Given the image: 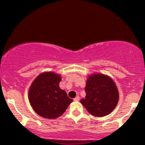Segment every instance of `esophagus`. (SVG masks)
I'll use <instances>...</instances> for the list:
<instances>
[{
	"mask_svg": "<svg viewBox=\"0 0 145 145\" xmlns=\"http://www.w3.org/2000/svg\"><path fill=\"white\" fill-rule=\"evenodd\" d=\"M74 101H80V97H78V96H77V97H76V98L74 99Z\"/></svg>",
	"mask_w": 145,
	"mask_h": 145,
	"instance_id": "obj_1",
	"label": "esophagus"
}]
</instances>
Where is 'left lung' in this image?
I'll return each instance as SVG.
<instances>
[{
    "label": "left lung",
    "instance_id": "obj_1",
    "mask_svg": "<svg viewBox=\"0 0 145 145\" xmlns=\"http://www.w3.org/2000/svg\"><path fill=\"white\" fill-rule=\"evenodd\" d=\"M86 97L80 103L90 114L103 117L111 113L119 101V92L110 77L101 74L88 76L86 81Z\"/></svg>",
    "mask_w": 145,
    "mask_h": 145
}]
</instances>
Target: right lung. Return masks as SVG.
<instances>
[{
    "mask_svg": "<svg viewBox=\"0 0 145 145\" xmlns=\"http://www.w3.org/2000/svg\"><path fill=\"white\" fill-rule=\"evenodd\" d=\"M61 80L60 75L48 71L40 74L31 84L29 103L40 116L47 119L59 118L73 101L65 90L59 88Z\"/></svg>",
    "mask_w": 145,
    "mask_h": 145,
    "instance_id": "right-lung-1",
    "label": "right lung"
}]
</instances>
